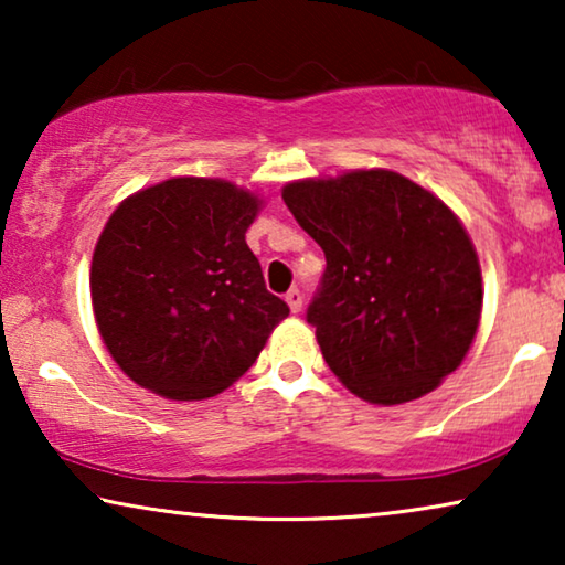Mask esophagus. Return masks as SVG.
I'll return each mask as SVG.
<instances>
[{
  "label": "esophagus",
  "instance_id": "esophagus-1",
  "mask_svg": "<svg viewBox=\"0 0 565 565\" xmlns=\"http://www.w3.org/2000/svg\"><path fill=\"white\" fill-rule=\"evenodd\" d=\"M285 300H288L292 313H300V308H303V292H300L298 288H290L288 292H285Z\"/></svg>",
  "mask_w": 565,
  "mask_h": 565
}]
</instances>
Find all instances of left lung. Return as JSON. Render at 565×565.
I'll list each match as a JSON object with an SVG mask.
<instances>
[{
	"label": "left lung",
	"instance_id": "obj_1",
	"mask_svg": "<svg viewBox=\"0 0 565 565\" xmlns=\"http://www.w3.org/2000/svg\"><path fill=\"white\" fill-rule=\"evenodd\" d=\"M282 200L327 257L306 319L339 381L370 404L435 391L481 321V265L450 207L388 169L298 180Z\"/></svg>",
	"mask_w": 565,
	"mask_h": 565
}]
</instances>
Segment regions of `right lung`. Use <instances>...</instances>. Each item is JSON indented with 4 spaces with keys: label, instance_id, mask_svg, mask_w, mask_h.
Returning <instances> with one entry per match:
<instances>
[{
    "label": "right lung",
    "instance_id": "add662e5",
    "mask_svg": "<svg viewBox=\"0 0 565 565\" xmlns=\"http://www.w3.org/2000/svg\"><path fill=\"white\" fill-rule=\"evenodd\" d=\"M259 205L226 180L174 177L115 207L92 257V308L107 352L141 388L215 396L290 313L246 246Z\"/></svg>",
    "mask_w": 565,
    "mask_h": 565
}]
</instances>
